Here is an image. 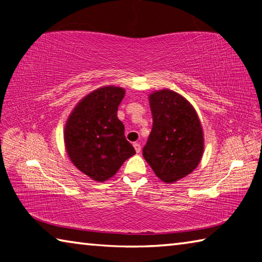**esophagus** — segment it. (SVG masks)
Returning a JSON list of instances; mask_svg holds the SVG:
<instances>
[{"instance_id": "obj_1", "label": "esophagus", "mask_w": 262, "mask_h": 262, "mask_svg": "<svg viewBox=\"0 0 262 262\" xmlns=\"http://www.w3.org/2000/svg\"><path fill=\"white\" fill-rule=\"evenodd\" d=\"M133 145H134V149H135V151H136L137 154L141 152V144H140V143H134Z\"/></svg>"}]
</instances>
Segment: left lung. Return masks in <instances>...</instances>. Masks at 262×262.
<instances>
[{
    "mask_svg": "<svg viewBox=\"0 0 262 262\" xmlns=\"http://www.w3.org/2000/svg\"><path fill=\"white\" fill-rule=\"evenodd\" d=\"M149 101L154 122L143 157L159 179L173 184L201 161L205 139L200 119L185 97L168 89L154 91Z\"/></svg>",
    "mask_w": 262,
    "mask_h": 262,
    "instance_id": "left-lung-1",
    "label": "left lung"
}]
</instances>
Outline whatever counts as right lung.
<instances>
[{
  "label": "right lung",
  "mask_w": 262,
  "mask_h": 262,
  "mask_svg": "<svg viewBox=\"0 0 262 262\" xmlns=\"http://www.w3.org/2000/svg\"><path fill=\"white\" fill-rule=\"evenodd\" d=\"M125 92L114 85L96 89L78 101L64 126V147L70 161L99 183L112 178L123 162L135 155L118 119Z\"/></svg>",
  "instance_id": "1"
}]
</instances>
